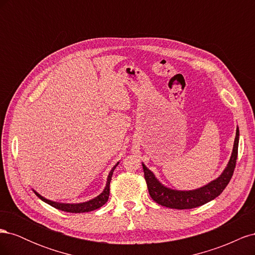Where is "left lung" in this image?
I'll return each mask as SVG.
<instances>
[{"label": "left lung", "instance_id": "8db88e82", "mask_svg": "<svg viewBox=\"0 0 255 255\" xmlns=\"http://www.w3.org/2000/svg\"><path fill=\"white\" fill-rule=\"evenodd\" d=\"M238 139L239 130L237 128L233 152L225 171H223L221 175L216 180L208 183L205 186L195 190H174L164 186L163 184L157 181L153 172H151L149 169L142 164L144 179L146 182V186H148L149 189L150 197L156 203L166 207L175 208V210L195 208L212 201L215 198H217L221 192L225 190L231 180V177L233 175L238 153Z\"/></svg>", "mask_w": 255, "mask_h": 255}]
</instances>
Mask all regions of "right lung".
<instances>
[{
    "label": "right lung",
    "instance_id": "add662e5",
    "mask_svg": "<svg viewBox=\"0 0 255 255\" xmlns=\"http://www.w3.org/2000/svg\"><path fill=\"white\" fill-rule=\"evenodd\" d=\"M119 163L116 164L113 169L111 170L110 174H109V177H107V183H106V186L103 190V192L101 195H99L98 197H96L95 199L92 200H89V201L87 202H83V203H75V204H70V203H58V202H54V201H51V200H48L43 198L42 196H40L38 192L34 191L37 197H39L43 202L50 204L51 206L57 208V210H60V211H64V212H68V213H86V212H91V211H95V210H98V208H100L101 206H103L106 202L107 200H109V197H110V184H111V181H112V176H113V173H114V170L115 168L117 167Z\"/></svg>",
    "mask_w": 255,
    "mask_h": 255
}]
</instances>
